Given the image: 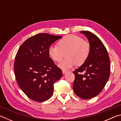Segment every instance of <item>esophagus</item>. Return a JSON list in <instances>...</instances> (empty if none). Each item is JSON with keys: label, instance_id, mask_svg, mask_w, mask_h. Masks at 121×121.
<instances>
[{"label": "esophagus", "instance_id": "obj_1", "mask_svg": "<svg viewBox=\"0 0 121 121\" xmlns=\"http://www.w3.org/2000/svg\"><path fill=\"white\" fill-rule=\"evenodd\" d=\"M67 72H68V71H67V70H62V73H63V74H65V73H66Z\"/></svg>", "mask_w": 121, "mask_h": 121}]
</instances>
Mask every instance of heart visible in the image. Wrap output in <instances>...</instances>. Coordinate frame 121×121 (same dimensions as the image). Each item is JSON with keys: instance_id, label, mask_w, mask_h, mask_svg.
Listing matches in <instances>:
<instances>
[{"instance_id": "b5f03b06", "label": "heart", "mask_w": 121, "mask_h": 121, "mask_svg": "<svg viewBox=\"0 0 121 121\" xmlns=\"http://www.w3.org/2000/svg\"><path fill=\"white\" fill-rule=\"evenodd\" d=\"M66 53L68 58L59 63V68L66 70L72 68L76 65H81L84 64L90 53V46L87 42L83 40L80 37L68 35L58 42V46H51L48 49V54L53 61L59 62Z\"/></svg>"}]
</instances>
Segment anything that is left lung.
Wrapping results in <instances>:
<instances>
[{
	"mask_svg": "<svg viewBox=\"0 0 121 121\" xmlns=\"http://www.w3.org/2000/svg\"><path fill=\"white\" fill-rule=\"evenodd\" d=\"M89 42L90 53L86 62L73 71V90L78 97L89 99L101 92L110 76V60L105 45L89 31H81ZM83 72L82 74L81 73Z\"/></svg>",
	"mask_w": 121,
	"mask_h": 121,
	"instance_id": "left-lung-1",
	"label": "left lung"
}]
</instances>
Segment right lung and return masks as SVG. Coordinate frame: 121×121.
<instances>
[{
  "label": "right lung",
  "instance_id": "add662e5",
  "mask_svg": "<svg viewBox=\"0 0 121 121\" xmlns=\"http://www.w3.org/2000/svg\"><path fill=\"white\" fill-rule=\"evenodd\" d=\"M61 36L41 33L28 38L20 47L14 61V72L20 87L34 101L50 99L54 84L62 77V70L50 58L48 49Z\"/></svg>",
  "mask_w": 121,
  "mask_h": 121
}]
</instances>
